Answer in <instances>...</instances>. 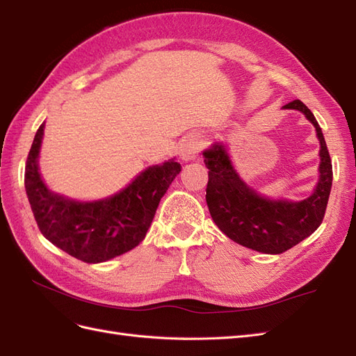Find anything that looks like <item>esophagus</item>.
<instances>
[{
	"label": "esophagus",
	"mask_w": 356,
	"mask_h": 356,
	"mask_svg": "<svg viewBox=\"0 0 356 356\" xmlns=\"http://www.w3.org/2000/svg\"><path fill=\"white\" fill-rule=\"evenodd\" d=\"M202 145H203V136L200 134H193V135L185 136V140L181 141L180 149H179L180 159L185 162L197 159Z\"/></svg>",
	"instance_id": "esophagus-1"
}]
</instances>
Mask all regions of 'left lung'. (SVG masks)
<instances>
[{"mask_svg":"<svg viewBox=\"0 0 356 356\" xmlns=\"http://www.w3.org/2000/svg\"><path fill=\"white\" fill-rule=\"evenodd\" d=\"M282 109L302 113L321 144L318 177L309 197L291 202L263 195L241 177L224 143L203 150L209 168L206 202L213 222L233 242L263 254H281L312 236L322 224L332 186L330 152L316 117L299 99Z\"/></svg>","mask_w":356,"mask_h":356,"instance_id":"left-lung-1","label":"left lung"}]
</instances>
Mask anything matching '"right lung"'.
I'll use <instances>...</instances> for the list:
<instances>
[{"instance_id": "right-lung-1", "label": "right lung", "mask_w": 356, "mask_h": 356, "mask_svg": "<svg viewBox=\"0 0 356 356\" xmlns=\"http://www.w3.org/2000/svg\"><path fill=\"white\" fill-rule=\"evenodd\" d=\"M43 135L44 122L26 159L25 191L44 238L86 263H104L140 245L161 198L180 172L176 158L144 168L113 195L83 202L54 193L44 184L39 167Z\"/></svg>"}]
</instances>
